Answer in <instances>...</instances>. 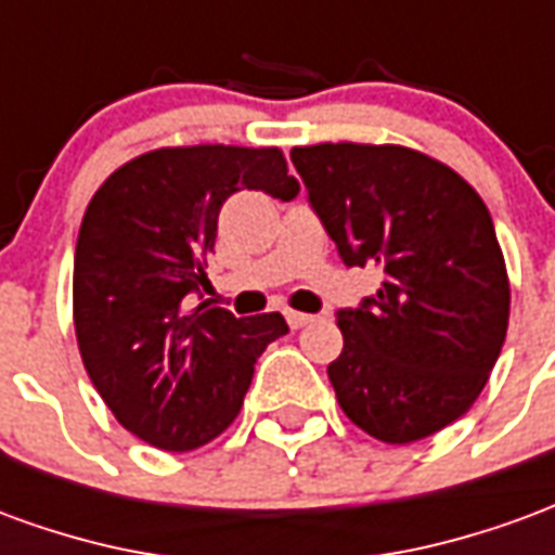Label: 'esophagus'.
Listing matches in <instances>:
<instances>
[{
  "label": "esophagus",
  "instance_id": "esophagus-1",
  "mask_svg": "<svg viewBox=\"0 0 555 555\" xmlns=\"http://www.w3.org/2000/svg\"><path fill=\"white\" fill-rule=\"evenodd\" d=\"M285 321H288L291 330H300V326L312 324V314H306V312H294V309H288V312H285Z\"/></svg>",
  "mask_w": 555,
  "mask_h": 555
}]
</instances>
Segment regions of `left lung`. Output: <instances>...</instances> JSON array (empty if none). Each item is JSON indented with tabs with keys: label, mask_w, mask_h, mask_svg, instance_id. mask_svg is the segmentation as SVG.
<instances>
[{
	"label": "left lung",
	"mask_w": 555,
	"mask_h": 555,
	"mask_svg": "<svg viewBox=\"0 0 555 555\" xmlns=\"http://www.w3.org/2000/svg\"><path fill=\"white\" fill-rule=\"evenodd\" d=\"M348 267L380 270L338 312L330 384L374 440H425L464 416L496 365L512 285L488 205L440 159L404 145L321 142L291 151Z\"/></svg>",
	"instance_id": "obj_1"
}]
</instances>
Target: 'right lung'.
<instances>
[{
  "instance_id": "1",
  "label": "right lung",
  "mask_w": 555,
  "mask_h": 555,
  "mask_svg": "<svg viewBox=\"0 0 555 555\" xmlns=\"http://www.w3.org/2000/svg\"><path fill=\"white\" fill-rule=\"evenodd\" d=\"M237 190L288 202L300 183L282 147H154L98 186L79 225V357L113 416L163 452H190L229 428L258 357L288 333L279 312L186 306L207 285L219 207Z\"/></svg>"
}]
</instances>
